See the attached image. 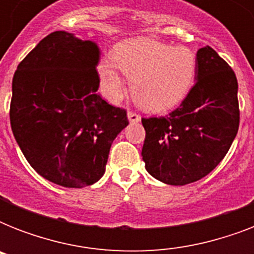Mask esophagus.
<instances>
[{"label": "esophagus", "mask_w": 254, "mask_h": 254, "mask_svg": "<svg viewBox=\"0 0 254 254\" xmlns=\"http://www.w3.org/2000/svg\"><path fill=\"white\" fill-rule=\"evenodd\" d=\"M127 120H129V123H139L141 117L134 112H127Z\"/></svg>", "instance_id": "34e87169"}]
</instances>
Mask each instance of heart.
I'll list each match as a JSON object with an SVG mask.
<instances>
[{"label": "heart", "instance_id": "obj_1", "mask_svg": "<svg viewBox=\"0 0 254 254\" xmlns=\"http://www.w3.org/2000/svg\"><path fill=\"white\" fill-rule=\"evenodd\" d=\"M113 61L100 64L99 76L104 95L113 103L123 97L130 79L131 96L149 112H165L177 107L196 83L199 61L189 47L137 38L117 46Z\"/></svg>", "mask_w": 254, "mask_h": 254}]
</instances>
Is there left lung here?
I'll return each instance as SVG.
<instances>
[{
  "label": "left lung",
  "mask_w": 254,
  "mask_h": 254,
  "mask_svg": "<svg viewBox=\"0 0 254 254\" xmlns=\"http://www.w3.org/2000/svg\"><path fill=\"white\" fill-rule=\"evenodd\" d=\"M196 57V83L179 108L166 117L142 119L145 169L170 186L189 185L208 175L239 130L236 75L209 46Z\"/></svg>",
  "instance_id": "1"
}]
</instances>
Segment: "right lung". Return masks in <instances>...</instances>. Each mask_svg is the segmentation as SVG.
Masks as SVG:
<instances>
[{"label": "right lung", "mask_w": 254, "mask_h": 254, "mask_svg": "<svg viewBox=\"0 0 254 254\" xmlns=\"http://www.w3.org/2000/svg\"><path fill=\"white\" fill-rule=\"evenodd\" d=\"M100 47L55 31L18 64L10 124L22 153L41 177L81 189L103 177L127 112L97 95Z\"/></svg>", "instance_id": "1"}]
</instances>
